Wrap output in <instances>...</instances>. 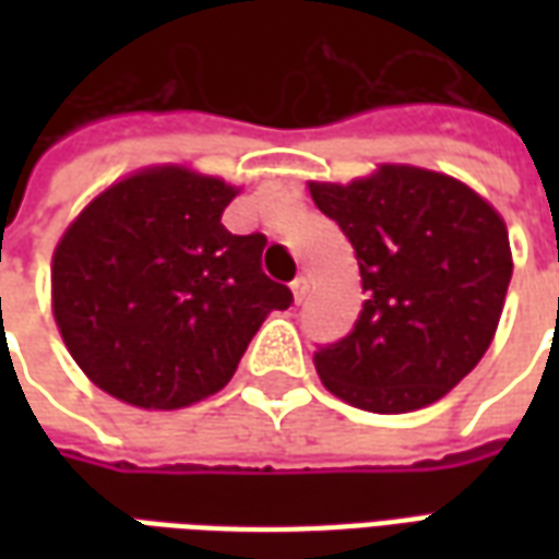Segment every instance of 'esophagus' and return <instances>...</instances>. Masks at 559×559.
<instances>
[{"mask_svg":"<svg viewBox=\"0 0 559 559\" xmlns=\"http://www.w3.org/2000/svg\"><path fill=\"white\" fill-rule=\"evenodd\" d=\"M290 290H293V299H296V302H302L305 293H308V278H305V275H296V278L290 281Z\"/></svg>","mask_w":559,"mask_h":559,"instance_id":"esophagus-1","label":"esophagus"}]
</instances>
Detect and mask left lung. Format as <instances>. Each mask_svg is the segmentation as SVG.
Masks as SVG:
<instances>
[{"label":"left lung","mask_w":559,"mask_h":559,"mask_svg":"<svg viewBox=\"0 0 559 559\" xmlns=\"http://www.w3.org/2000/svg\"><path fill=\"white\" fill-rule=\"evenodd\" d=\"M350 239L359 320L317 347L323 386L359 411L407 413L457 386L488 350L512 278L503 218L443 173L386 164L350 185L311 182Z\"/></svg>","instance_id":"8db88e82"}]
</instances>
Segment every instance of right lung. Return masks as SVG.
I'll use <instances>...</instances> for the list:
<instances>
[{
    "instance_id": "add662e5",
    "label": "right lung",
    "mask_w": 559,
    "mask_h": 559,
    "mask_svg": "<svg viewBox=\"0 0 559 559\" xmlns=\"http://www.w3.org/2000/svg\"><path fill=\"white\" fill-rule=\"evenodd\" d=\"M236 197L212 176L155 167L110 185L56 245L53 314L95 386L146 411H179L227 386L290 287L263 275V233L233 236Z\"/></svg>"
}]
</instances>
